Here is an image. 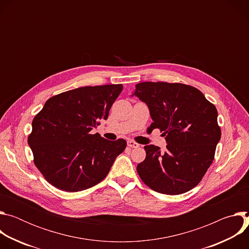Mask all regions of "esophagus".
<instances>
[{"label":"esophagus","instance_id":"34e87169","mask_svg":"<svg viewBox=\"0 0 249 249\" xmlns=\"http://www.w3.org/2000/svg\"><path fill=\"white\" fill-rule=\"evenodd\" d=\"M128 147L132 148V149H137L140 147V145L138 143H136V142L134 141H128Z\"/></svg>","mask_w":249,"mask_h":249}]
</instances>
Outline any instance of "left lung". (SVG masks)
<instances>
[{
	"mask_svg": "<svg viewBox=\"0 0 249 249\" xmlns=\"http://www.w3.org/2000/svg\"><path fill=\"white\" fill-rule=\"evenodd\" d=\"M134 94L148 105L154 121L150 129H160L167 143L164 152L144 147L146 159L137 165L142 181L167 195L191 190L214 160L221 139L216 106L196 88L180 83H140Z\"/></svg>",
	"mask_w": 249,
	"mask_h": 249,
	"instance_id": "left-lung-1",
	"label": "left lung"
}]
</instances>
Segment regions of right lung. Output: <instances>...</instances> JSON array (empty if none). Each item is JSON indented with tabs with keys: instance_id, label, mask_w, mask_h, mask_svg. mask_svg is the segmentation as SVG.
<instances>
[{
	"instance_id": "obj_1",
	"label": "right lung",
	"mask_w": 249,
	"mask_h": 249,
	"mask_svg": "<svg viewBox=\"0 0 249 249\" xmlns=\"http://www.w3.org/2000/svg\"><path fill=\"white\" fill-rule=\"evenodd\" d=\"M122 89L118 84L68 90L50 97L35 115L27 142L35 166L51 185L78 192L108 174L126 141H107L89 132L108 118Z\"/></svg>"
}]
</instances>
